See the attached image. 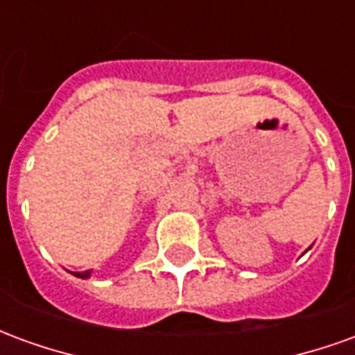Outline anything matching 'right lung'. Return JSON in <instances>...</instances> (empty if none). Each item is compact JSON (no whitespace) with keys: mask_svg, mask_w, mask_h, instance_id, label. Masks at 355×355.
<instances>
[{"mask_svg":"<svg viewBox=\"0 0 355 355\" xmlns=\"http://www.w3.org/2000/svg\"><path fill=\"white\" fill-rule=\"evenodd\" d=\"M76 275H78V277H87L89 272H78V274H76Z\"/></svg>","mask_w":355,"mask_h":355,"instance_id":"right-lung-1","label":"right lung"}]
</instances>
